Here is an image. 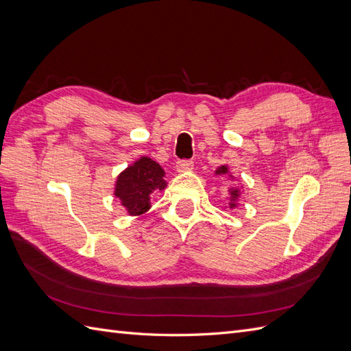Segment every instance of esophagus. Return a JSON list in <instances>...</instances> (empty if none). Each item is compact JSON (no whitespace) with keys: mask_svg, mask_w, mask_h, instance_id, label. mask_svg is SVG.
Wrapping results in <instances>:
<instances>
[{"mask_svg":"<svg viewBox=\"0 0 351 351\" xmlns=\"http://www.w3.org/2000/svg\"><path fill=\"white\" fill-rule=\"evenodd\" d=\"M176 168L178 173L190 171V169H193V161H190V159H180V161H177Z\"/></svg>","mask_w":351,"mask_h":351,"instance_id":"esophagus-1","label":"esophagus"}]
</instances>
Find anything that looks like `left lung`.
I'll return each instance as SVG.
<instances>
[{
	"instance_id": "obj_1",
	"label": "left lung",
	"mask_w": 351,
	"mask_h": 351,
	"mask_svg": "<svg viewBox=\"0 0 351 351\" xmlns=\"http://www.w3.org/2000/svg\"><path fill=\"white\" fill-rule=\"evenodd\" d=\"M228 173V168L226 167V165H222V167H219L218 169H217V171H215V174H227ZM239 190L237 189H231L230 190V196H231V202H230V208H234L236 206V199L239 197Z\"/></svg>"
}]
</instances>
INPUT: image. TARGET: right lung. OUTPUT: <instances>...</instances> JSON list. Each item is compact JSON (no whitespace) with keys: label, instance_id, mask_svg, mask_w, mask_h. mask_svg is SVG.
I'll list each match as a JSON object with an SVG mask.
<instances>
[{"label":"right lung","instance_id":"right-lung-1","mask_svg":"<svg viewBox=\"0 0 351 351\" xmlns=\"http://www.w3.org/2000/svg\"><path fill=\"white\" fill-rule=\"evenodd\" d=\"M164 176L161 165L151 158L142 156L117 177L114 195L130 215H142L151 208L149 199L154 190L165 189Z\"/></svg>","mask_w":351,"mask_h":351}]
</instances>
